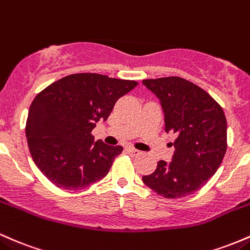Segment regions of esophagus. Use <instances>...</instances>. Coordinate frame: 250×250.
I'll use <instances>...</instances> for the list:
<instances>
[{"label": "esophagus", "mask_w": 250, "mask_h": 250, "mask_svg": "<svg viewBox=\"0 0 250 250\" xmlns=\"http://www.w3.org/2000/svg\"><path fill=\"white\" fill-rule=\"evenodd\" d=\"M126 151H127V152L130 153V155H132V156L140 155V151H138L137 148H134V147H127V148H126Z\"/></svg>", "instance_id": "1"}]
</instances>
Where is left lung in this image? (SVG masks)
Here are the masks:
<instances>
[{
    "label": "left lung",
    "mask_w": 250,
    "mask_h": 250,
    "mask_svg": "<svg viewBox=\"0 0 250 250\" xmlns=\"http://www.w3.org/2000/svg\"><path fill=\"white\" fill-rule=\"evenodd\" d=\"M161 100L165 131L175 134L172 161H159L143 182L165 198H181L206 186L227 151V119L214 98L179 77L143 80Z\"/></svg>",
    "instance_id": "obj_1"
}]
</instances>
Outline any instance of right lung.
Masks as SVG:
<instances>
[{
    "label": "right lung",
    "mask_w": 250,
    "mask_h": 250,
    "mask_svg": "<svg viewBox=\"0 0 250 250\" xmlns=\"http://www.w3.org/2000/svg\"><path fill=\"white\" fill-rule=\"evenodd\" d=\"M137 81L77 73L50 83L33 100L26 136L39 170L64 190H80L105 177L123 147L94 143L92 130L106 120Z\"/></svg>",
    "instance_id": "1"
}]
</instances>
